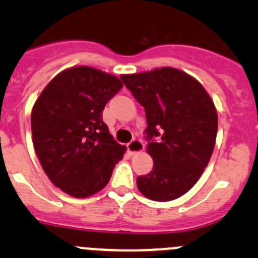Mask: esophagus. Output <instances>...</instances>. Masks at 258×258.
<instances>
[{
	"label": "esophagus",
	"mask_w": 258,
	"mask_h": 258,
	"mask_svg": "<svg viewBox=\"0 0 258 258\" xmlns=\"http://www.w3.org/2000/svg\"><path fill=\"white\" fill-rule=\"evenodd\" d=\"M143 149H144V146L139 139H133V141H131L128 144H127V150H128V153L131 154L141 153L143 152Z\"/></svg>",
	"instance_id": "obj_1"
}]
</instances>
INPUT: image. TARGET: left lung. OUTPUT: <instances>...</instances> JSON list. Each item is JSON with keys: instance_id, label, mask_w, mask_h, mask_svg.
<instances>
[{"instance_id": "8db88e82", "label": "left lung", "mask_w": 258, "mask_h": 258, "mask_svg": "<svg viewBox=\"0 0 258 258\" xmlns=\"http://www.w3.org/2000/svg\"><path fill=\"white\" fill-rule=\"evenodd\" d=\"M120 78L146 109L154 167L137 178L139 191L154 201L177 199L193 188L211 159L218 127L214 100L197 79L176 68Z\"/></svg>"}]
</instances>
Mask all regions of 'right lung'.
Listing matches in <instances>:
<instances>
[{"label": "right lung", "instance_id": "obj_1", "mask_svg": "<svg viewBox=\"0 0 258 258\" xmlns=\"http://www.w3.org/2000/svg\"><path fill=\"white\" fill-rule=\"evenodd\" d=\"M122 86L111 74L79 65L55 75L32 106V143L41 166L70 197L102 190L123 158L126 147L103 122L105 104Z\"/></svg>", "mask_w": 258, "mask_h": 258}]
</instances>
